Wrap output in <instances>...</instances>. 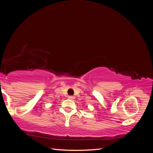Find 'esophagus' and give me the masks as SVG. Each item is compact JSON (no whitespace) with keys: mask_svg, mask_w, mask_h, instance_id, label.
<instances>
[{"mask_svg":"<svg viewBox=\"0 0 153 153\" xmlns=\"http://www.w3.org/2000/svg\"><path fill=\"white\" fill-rule=\"evenodd\" d=\"M68 98H69V99H70V100H73V99H75V96H69L68 97Z\"/></svg>","mask_w":153,"mask_h":153,"instance_id":"obj_1","label":"esophagus"}]
</instances>
